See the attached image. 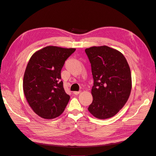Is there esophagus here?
Segmentation results:
<instances>
[{
	"label": "esophagus",
	"instance_id": "esophagus-1",
	"mask_svg": "<svg viewBox=\"0 0 156 156\" xmlns=\"http://www.w3.org/2000/svg\"><path fill=\"white\" fill-rule=\"evenodd\" d=\"M80 93V92H76H76H73V94H75V95H78Z\"/></svg>",
	"mask_w": 156,
	"mask_h": 156
}]
</instances>
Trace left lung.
I'll return each instance as SVG.
<instances>
[{"mask_svg":"<svg viewBox=\"0 0 156 156\" xmlns=\"http://www.w3.org/2000/svg\"><path fill=\"white\" fill-rule=\"evenodd\" d=\"M94 80L92 103L88 111L100 119L115 116L128 101L132 90L129 64L121 52L106 45L85 49Z\"/></svg>","mask_w":156,"mask_h":156,"instance_id":"left-lung-1","label":"left lung"}]
</instances>
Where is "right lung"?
I'll list each match as a JSON object with an SVG mask.
<instances>
[{
	"label": "right lung",
	"mask_w": 156,
	"mask_h": 156,
	"mask_svg": "<svg viewBox=\"0 0 156 156\" xmlns=\"http://www.w3.org/2000/svg\"><path fill=\"white\" fill-rule=\"evenodd\" d=\"M75 48L47 46L33 54L24 71L23 88L30 108L38 116L51 119L64 112L70 96L65 92L61 71Z\"/></svg>",
	"instance_id": "add662e5"
}]
</instances>
